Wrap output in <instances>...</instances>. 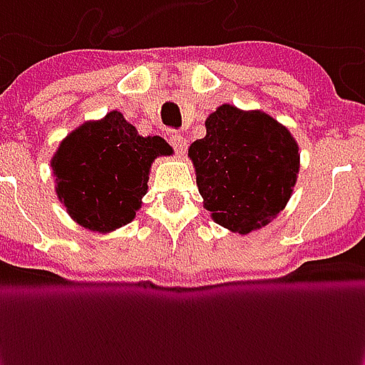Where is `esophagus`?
Here are the masks:
<instances>
[{
	"mask_svg": "<svg viewBox=\"0 0 365 365\" xmlns=\"http://www.w3.org/2000/svg\"><path fill=\"white\" fill-rule=\"evenodd\" d=\"M170 143L180 156L185 155L186 147H188V141H186L180 134H175V132H170Z\"/></svg>",
	"mask_w": 365,
	"mask_h": 365,
	"instance_id": "esophagus-1",
	"label": "esophagus"
}]
</instances>
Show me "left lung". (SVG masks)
<instances>
[{"label": "left lung", "mask_w": 365, "mask_h": 365, "mask_svg": "<svg viewBox=\"0 0 365 365\" xmlns=\"http://www.w3.org/2000/svg\"><path fill=\"white\" fill-rule=\"evenodd\" d=\"M205 128L188 149L203 207L233 233L267 225L285 209L300 170L291 132L269 113L231 104L216 108Z\"/></svg>", "instance_id": "left-lung-1"}]
</instances>
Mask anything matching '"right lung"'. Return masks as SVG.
<instances>
[{
  "label": "right lung",
  "instance_id": "obj_1",
  "mask_svg": "<svg viewBox=\"0 0 365 365\" xmlns=\"http://www.w3.org/2000/svg\"><path fill=\"white\" fill-rule=\"evenodd\" d=\"M173 155L160 135L138 134L121 111L87 121L52 158L57 197L81 227L110 233L130 224L147 194L150 164Z\"/></svg>",
  "mask_w": 365,
  "mask_h": 365
}]
</instances>
